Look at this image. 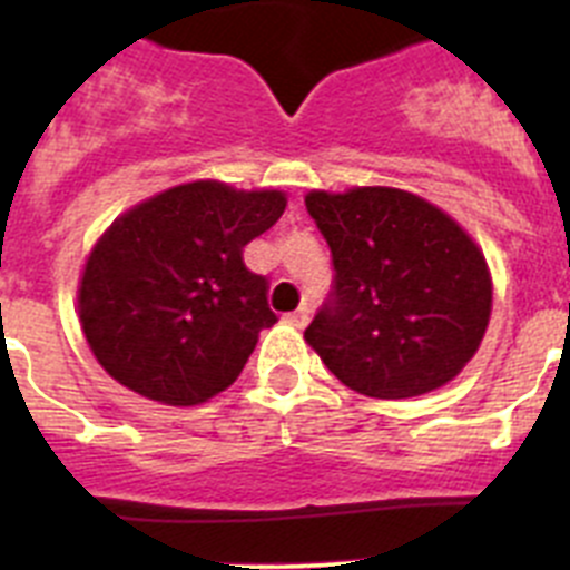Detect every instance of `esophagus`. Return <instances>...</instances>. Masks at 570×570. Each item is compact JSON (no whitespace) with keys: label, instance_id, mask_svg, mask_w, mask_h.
Here are the masks:
<instances>
[{"label":"esophagus","instance_id":"esophagus-1","mask_svg":"<svg viewBox=\"0 0 570 570\" xmlns=\"http://www.w3.org/2000/svg\"><path fill=\"white\" fill-rule=\"evenodd\" d=\"M308 320H311V308H308V305H299V308H296L294 314L285 316V322H288V325H294V328H305V325H308Z\"/></svg>","mask_w":570,"mask_h":570}]
</instances>
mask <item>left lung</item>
Masks as SVG:
<instances>
[{"instance_id": "8db88e82", "label": "left lung", "mask_w": 570, "mask_h": 570, "mask_svg": "<svg viewBox=\"0 0 570 570\" xmlns=\"http://www.w3.org/2000/svg\"><path fill=\"white\" fill-rule=\"evenodd\" d=\"M334 285L305 340L356 394L405 400L442 387L476 354L491 274L471 236L436 205L396 188L311 190Z\"/></svg>"}]
</instances>
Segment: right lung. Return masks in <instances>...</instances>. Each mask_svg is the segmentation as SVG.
Segmentation results:
<instances>
[{"mask_svg": "<svg viewBox=\"0 0 570 570\" xmlns=\"http://www.w3.org/2000/svg\"><path fill=\"white\" fill-rule=\"evenodd\" d=\"M285 210L282 190L188 183L150 196L105 230L85 262L79 320L119 385L165 405H199L254 354L268 279L242 248Z\"/></svg>", "mask_w": 570, "mask_h": 570, "instance_id": "add662e5", "label": "right lung"}]
</instances>
